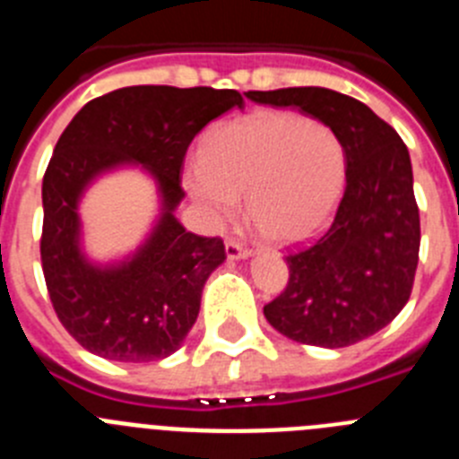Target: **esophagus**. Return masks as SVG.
I'll use <instances>...</instances> for the list:
<instances>
[{"mask_svg": "<svg viewBox=\"0 0 459 459\" xmlns=\"http://www.w3.org/2000/svg\"><path fill=\"white\" fill-rule=\"evenodd\" d=\"M225 250H227V257L230 259H246L253 255V250H250L248 246H243V243H238V241H227Z\"/></svg>", "mask_w": 459, "mask_h": 459, "instance_id": "1", "label": "esophagus"}]
</instances>
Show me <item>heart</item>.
Masks as SVG:
<instances>
[{"label": "heart", "instance_id": "obj_1", "mask_svg": "<svg viewBox=\"0 0 459 459\" xmlns=\"http://www.w3.org/2000/svg\"><path fill=\"white\" fill-rule=\"evenodd\" d=\"M344 184V147L328 126L294 112H257L211 133L186 188L213 218L246 193L250 221L271 241H299L331 216Z\"/></svg>", "mask_w": 459, "mask_h": 459}]
</instances>
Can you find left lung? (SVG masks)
I'll return each instance as SVG.
<instances>
[{
  "instance_id": "8db88e82",
  "label": "left lung",
  "mask_w": 459,
  "mask_h": 459,
  "mask_svg": "<svg viewBox=\"0 0 459 459\" xmlns=\"http://www.w3.org/2000/svg\"><path fill=\"white\" fill-rule=\"evenodd\" d=\"M255 103L299 108L344 147V184L331 225L287 255V287L264 306L271 326L315 347H350L391 324L419 266L420 218L409 152L366 103L324 87L248 91Z\"/></svg>"
}]
</instances>
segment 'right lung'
<instances>
[{
  "label": "right lung",
  "instance_id": "right-lung-1",
  "mask_svg": "<svg viewBox=\"0 0 459 459\" xmlns=\"http://www.w3.org/2000/svg\"><path fill=\"white\" fill-rule=\"evenodd\" d=\"M234 89L140 84L89 100L56 142L43 177L40 264L56 317L84 350L108 360L149 363L179 350L200 312L202 287L222 264L221 237H197L174 218L184 200L190 142L227 109ZM144 164L164 197L145 246L121 265L96 267L79 250L77 202L112 167Z\"/></svg>",
  "mask_w": 459,
  "mask_h": 459
}]
</instances>
